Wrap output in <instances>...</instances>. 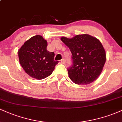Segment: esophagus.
Masks as SVG:
<instances>
[{
  "label": "esophagus",
  "mask_w": 122,
  "mask_h": 122,
  "mask_svg": "<svg viewBox=\"0 0 122 122\" xmlns=\"http://www.w3.org/2000/svg\"><path fill=\"white\" fill-rule=\"evenodd\" d=\"M60 62H61V64H65V63L66 62V61H65V59H62V60H61V61H60Z\"/></svg>",
  "instance_id": "esophagus-1"
}]
</instances>
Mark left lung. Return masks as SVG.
<instances>
[{"instance_id": "left-lung-1", "label": "left lung", "mask_w": 122, "mask_h": 122, "mask_svg": "<svg viewBox=\"0 0 122 122\" xmlns=\"http://www.w3.org/2000/svg\"><path fill=\"white\" fill-rule=\"evenodd\" d=\"M61 40L72 53V65L68 68L69 78L79 85L90 84L102 73L106 60V51L96 38L88 34L77 35Z\"/></svg>"}]
</instances>
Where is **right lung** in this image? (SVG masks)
<instances>
[{"label": "right lung", "mask_w": 122, "mask_h": 122, "mask_svg": "<svg viewBox=\"0 0 122 122\" xmlns=\"http://www.w3.org/2000/svg\"><path fill=\"white\" fill-rule=\"evenodd\" d=\"M47 41L40 35L30 38L18 50L19 62L30 76L43 79L52 73L58 61H54V52L46 49Z\"/></svg>", "instance_id": "1"}]
</instances>
